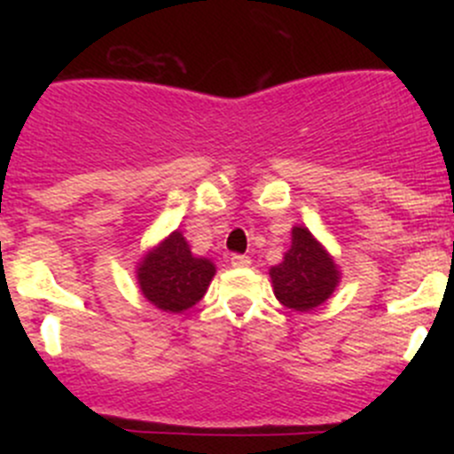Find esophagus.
<instances>
[{
  "label": "esophagus",
  "instance_id": "obj_1",
  "mask_svg": "<svg viewBox=\"0 0 454 454\" xmlns=\"http://www.w3.org/2000/svg\"><path fill=\"white\" fill-rule=\"evenodd\" d=\"M231 265H232V268H248L250 256L248 254H232L231 256Z\"/></svg>",
  "mask_w": 454,
  "mask_h": 454
}]
</instances>
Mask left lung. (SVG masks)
<instances>
[{
	"mask_svg": "<svg viewBox=\"0 0 454 454\" xmlns=\"http://www.w3.org/2000/svg\"><path fill=\"white\" fill-rule=\"evenodd\" d=\"M270 277L277 299L296 312L318 308L338 286L336 263L314 239L312 232L301 226L292 231V248L283 256V263L270 270Z\"/></svg>",
	"mask_w": 454,
	"mask_h": 454,
	"instance_id": "left-lung-1",
	"label": "left lung"
}]
</instances>
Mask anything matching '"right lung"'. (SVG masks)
<instances>
[{
  "label": "right lung",
  "mask_w": 454,
  "mask_h": 454,
  "mask_svg": "<svg viewBox=\"0 0 454 454\" xmlns=\"http://www.w3.org/2000/svg\"><path fill=\"white\" fill-rule=\"evenodd\" d=\"M213 274L215 265L191 254L182 232L176 231L145 256L138 268V283L142 294L155 308L182 312L193 308L206 294Z\"/></svg>",
  "instance_id": "obj_1"
}]
</instances>
